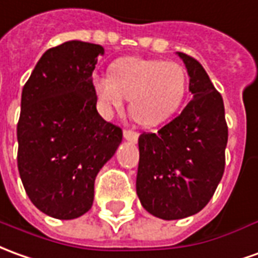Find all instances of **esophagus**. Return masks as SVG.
I'll list each match as a JSON object with an SVG mask.
<instances>
[{
    "instance_id": "obj_1",
    "label": "esophagus",
    "mask_w": 258,
    "mask_h": 258,
    "mask_svg": "<svg viewBox=\"0 0 258 258\" xmlns=\"http://www.w3.org/2000/svg\"><path fill=\"white\" fill-rule=\"evenodd\" d=\"M124 138L125 140H128V141L131 142H137V140H138V133L137 131H131V130H124Z\"/></svg>"
}]
</instances>
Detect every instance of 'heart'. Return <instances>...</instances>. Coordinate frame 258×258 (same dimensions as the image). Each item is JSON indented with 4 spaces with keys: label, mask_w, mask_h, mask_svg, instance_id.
I'll list each match as a JSON object with an SVG mask.
<instances>
[{
    "label": "heart",
    "mask_w": 258,
    "mask_h": 258,
    "mask_svg": "<svg viewBox=\"0 0 258 258\" xmlns=\"http://www.w3.org/2000/svg\"><path fill=\"white\" fill-rule=\"evenodd\" d=\"M92 86L104 114L120 109L128 98L131 117L144 127H154L179 110L188 77L173 61L125 57L111 64L110 77H95Z\"/></svg>",
    "instance_id": "b5f03b06"
}]
</instances>
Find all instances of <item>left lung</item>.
<instances>
[{"mask_svg": "<svg viewBox=\"0 0 258 258\" xmlns=\"http://www.w3.org/2000/svg\"><path fill=\"white\" fill-rule=\"evenodd\" d=\"M177 54L192 99L158 133L138 138L137 194L149 214L166 221L191 217L210 203L223 176L228 144L221 93L196 58Z\"/></svg>", "mask_w": 258, "mask_h": 258, "instance_id": "left-lung-1", "label": "left lung"}]
</instances>
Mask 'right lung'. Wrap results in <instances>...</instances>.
Wrapping results in <instances>:
<instances>
[{
    "instance_id": "1",
    "label": "right lung",
    "mask_w": 258,
    "mask_h": 258,
    "mask_svg": "<svg viewBox=\"0 0 258 258\" xmlns=\"http://www.w3.org/2000/svg\"><path fill=\"white\" fill-rule=\"evenodd\" d=\"M103 53L79 40L48 48L23 86L18 170L30 201L48 217L75 219L91 210L95 179L123 140L96 110L92 73Z\"/></svg>"
}]
</instances>
